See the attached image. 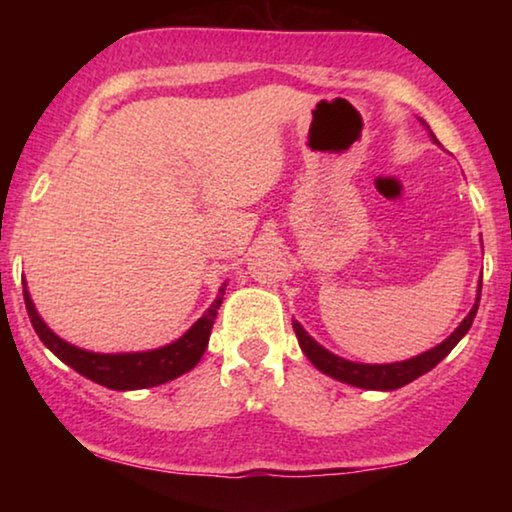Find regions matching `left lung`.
<instances>
[{"label":"left lung","mask_w":512,"mask_h":512,"mask_svg":"<svg viewBox=\"0 0 512 512\" xmlns=\"http://www.w3.org/2000/svg\"><path fill=\"white\" fill-rule=\"evenodd\" d=\"M480 289H482V279H480ZM480 289H478V298H475L473 310L468 312V317L461 321L457 331H454L450 338L440 342L438 347L429 349V352L415 356V359L401 361V363H384V366H368V363H354L347 359H340L314 342L310 335L305 333V328L293 321V331L298 335V345L303 349L307 359H310L314 366H317L321 373L335 377V380L352 384V387H363V389H380V391H391L398 387H405V384L417 380L419 375L429 373L431 368H436L440 361L445 359L447 354L452 352L454 345L464 338L471 328L475 314H478V305H480Z\"/></svg>","instance_id":"1"}]
</instances>
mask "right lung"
I'll list each match as a JSON object with an SVG mask.
<instances>
[{
	"instance_id": "right-lung-1",
	"label": "right lung",
	"mask_w": 512,
	"mask_h": 512,
	"mask_svg": "<svg viewBox=\"0 0 512 512\" xmlns=\"http://www.w3.org/2000/svg\"><path fill=\"white\" fill-rule=\"evenodd\" d=\"M223 293H226V284L219 289V296H216L212 307H209V310L202 314L177 342H172V345L135 354H95L69 345V342L58 338V335L41 321L37 310H34V303L23 282L25 307L39 340L44 342L60 361H65L69 368H74L76 373L102 384V387L118 391L158 387V384L170 382L174 377L184 375L191 368H195V363L202 359V354H205L207 349L209 333H212L216 319V310H219L223 303Z\"/></svg>"
}]
</instances>
